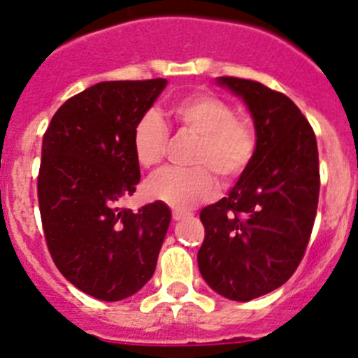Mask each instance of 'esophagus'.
<instances>
[{"label":"esophagus","mask_w":358,"mask_h":358,"mask_svg":"<svg viewBox=\"0 0 358 358\" xmlns=\"http://www.w3.org/2000/svg\"><path fill=\"white\" fill-rule=\"evenodd\" d=\"M187 213H182V211H173V220H175V222H180V220H183V218H187Z\"/></svg>","instance_id":"obj_1"}]
</instances>
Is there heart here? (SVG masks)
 I'll list each match as a JSON object with an SVG mask.
<instances>
[{"label":"heart","instance_id":"1","mask_svg":"<svg viewBox=\"0 0 358 358\" xmlns=\"http://www.w3.org/2000/svg\"><path fill=\"white\" fill-rule=\"evenodd\" d=\"M168 114L185 131L199 136L194 164L199 168H168L147 182L150 199L176 209H189L209 199L215 192L213 169L223 182L237 178L255 154V131L248 122L236 119L234 109L218 96L192 93L169 106ZM168 145V129L157 114L147 112L136 121L131 133V149L142 168H154L162 161ZM206 168L204 169L203 166Z\"/></svg>","mask_w":358,"mask_h":358}]
</instances>
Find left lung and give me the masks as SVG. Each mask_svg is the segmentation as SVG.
I'll return each mask as SVG.
<instances>
[{"instance_id":"obj_1","label":"left lung","mask_w":358,"mask_h":358,"mask_svg":"<svg viewBox=\"0 0 358 358\" xmlns=\"http://www.w3.org/2000/svg\"><path fill=\"white\" fill-rule=\"evenodd\" d=\"M252 117L256 147L229 196L201 211L202 279L234 301L282 286L298 268L319 202V152L312 126L289 96L239 78H216Z\"/></svg>"}]
</instances>
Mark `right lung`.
I'll return each mask as SVG.
<instances>
[{
	"label": "right lung",
	"mask_w": 358,
	"mask_h": 358,
	"mask_svg": "<svg viewBox=\"0 0 358 358\" xmlns=\"http://www.w3.org/2000/svg\"><path fill=\"white\" fill-rule=\"evenodd\" d=\"M166 79L103 81L69 99L43 136L38 199L57 268L102 301L135 294L154 275L171 211L156 201L133 213L140 166L131 133Z\"/></svg>",
	"instance_id": "right-lung-1"
}]
</instances>
